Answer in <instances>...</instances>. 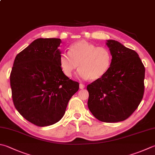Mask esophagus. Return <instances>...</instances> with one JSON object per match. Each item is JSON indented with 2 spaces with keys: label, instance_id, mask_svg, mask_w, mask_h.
Instances as JSON below:
<instances>
[{
  "label": "esophagus",
  "instance_id": "34e87169",
  "mask_svg": "<svg viewBox=\"0 0 155 155\" xmlns=\"http://www.w3.org/2000/svg\"><path fill=\"white\" fill-rule=\"evenodd\" d=\"M85 87V85L83 84H80V89H84Z\"/></svg>",
  "mask_w": 155,
  "mask_h": 155
}]
</instances>
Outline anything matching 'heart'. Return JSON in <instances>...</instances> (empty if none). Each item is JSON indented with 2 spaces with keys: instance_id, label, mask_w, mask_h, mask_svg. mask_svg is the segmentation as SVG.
Segmentation results:
<instances>
[{
  "instance_id": "obj_1",
  "label": "heart",
  "mask_w": 155,
  "mask_h": 155,
  "mask_svg": "<svg viewBox=\"0 0 155 155\" xmlns=\"http://www.w3.org/2000/svg\"><path fill=\"white\" fill-rule=\"evenodd\" d=\"M58 60L65 76L71 78L79 65V76L95 81L101 80L109 71L113 55L107 47L80 40L70 45L69 52H61Z\"/></svg>"
}]
</instances>
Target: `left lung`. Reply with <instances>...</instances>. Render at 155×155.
<instances>
[{
  "label": "left lung",
  "instance_id": "left-lung-1",
  "mask_svg": "<svg viewBox=\"0 0 155 155\" xmlns=\"http://www.w3.org/2000/svg\"><path fill=\"white\" fill-rule=\"evenodd\" d=\"M107 45L112 65L103 78L87 86V106L99 121L115 123L132 115L142 101L145 68L136 51L113 40Z\"/></svg>",
  "mask_w": 155,
  "mask_h": 155
}]
</instances>
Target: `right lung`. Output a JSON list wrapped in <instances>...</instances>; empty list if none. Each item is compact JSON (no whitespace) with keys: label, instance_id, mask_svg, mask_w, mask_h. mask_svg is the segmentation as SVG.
<instances>
[{"label":"right lung","instance_id":"1","mask_svg":"<svg viewBox=\"0 0 155 155\" xmlns=\"http://www.w3.org/2000/svg\"><path fill=\"white\" fill-rule=\"evenodd\" d=\"M59 38H38L17 54L10 74L15 107L31 124L45 127L63 117L79 83L59 63Z\"/></svg>","mask_w":155,"mask_h":155}]
</instances>
